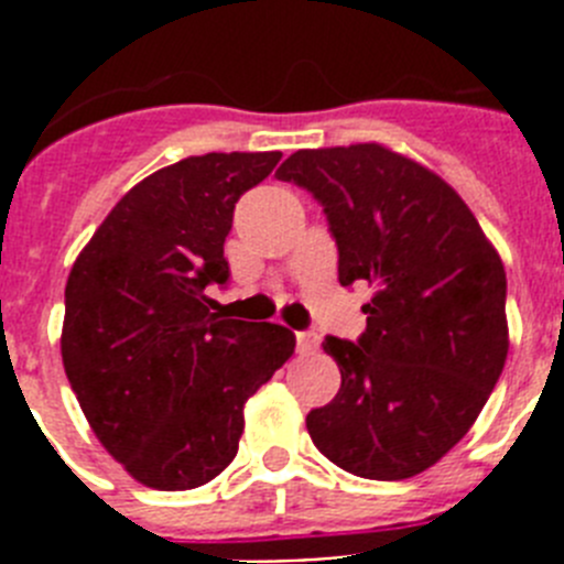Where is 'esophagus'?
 Here are the masks:
<instances>
[{
	"label": "esophagus",
	"instance_id": "1",
	"mask_svg": "<svg viewBox=\"0 0 564 564\" xmlns=\"http://www.w3.org/2000/svg\"><path fill=\"white\" fill-rule=\"evenodd\" d=\"M318 341H322V338H318L316 330H299L296 333L299 352H313L318 347Z\"/></svg>",
	"mask_w": 564,
	"mask_h": 564
}]
</instances>
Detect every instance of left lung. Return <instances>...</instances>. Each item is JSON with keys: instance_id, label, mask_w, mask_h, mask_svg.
<instances>
[{"instance_id": "obj_1", "label": "left lung", "mask_w": 564, "mask_h": 564, "mask_svg": "<svg viewBox=\"0 0 564 564\" xmlns=\"http://www.w3.org/2000/svg\"><path fill=\"white\" fill-rule=\"evenodd\" d=\"M279 181L307 188L338 246V282H367V330L327 336L341 387L307 432L338 468L406 480L471 430L508 356L506 268L432 169L381 143L299 149Z\"/></svg>"}]
</instances>
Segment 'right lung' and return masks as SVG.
<instances>
[{"mask_svg": "<svg viewBox=\"0 0 564 564\" xmlns=\"http://www.w3.org/2000/svg\"><path fill=\"white\" fill-rule=\"evenodd\" d=\"M282 152H208L143 177L96 228L64 288L62 361L104 449L138 482L186 491L237 457L246 401L293 356L273 322L214 311L234 203Z\"/></svg>", "mask_w": 564, "mask_h": 564, "instance_id": "add662e5", "label": "right lung"}]
</instances>
